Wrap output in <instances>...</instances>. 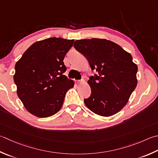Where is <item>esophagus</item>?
Masks as SVG:
<instances>
[{
  "instance_id": "obj_1",
  "label": "esophagus",
  "mask_w": 158,
  "mask_h": 158,
  "mask_svg": "<svg viewBox=\"0 0 158 158\" xmlns=\"http://www.w3.org/2000/svg\"><path fill=\"white\" fill-rule=\"evenodd\" d=\"M75 82H76V83H77V84H81V83H83L85 81H84V80L81 79V80H76Z\"/></svg>"
}]
</instances>
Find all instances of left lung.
<instances>
[{
  "instance_id": "1",
  "label": "left lung",
  "mask_w": 158,
  "mask_h": 158,
  "mask_svg": "<svg viewBox=\"0 0 158 158\" xmlns=\"http://www.w3.org/2000/svg\"><path fill=\"white\" fill-rule=\"evenodd\" d=\"M74 46L97 73L88 81L91 95L84 99L85 106L102 116L120 112L137 85L138 66L133 62L131 55L106 39L76 40Z\"/></svg>"
}]
</instances>
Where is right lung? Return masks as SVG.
<instances>
[{"label":"right lung","mask_w":158,"mask_h":158,"mask_svg":"<svg viewBox=\"0 0 158 158\" xmlns=\"http://www.w3.org/2000/svg\"><path fill=\"white\" fill-rule=\"evenodd\" d=\"M74 40L51 38L38 41L24 52L15 66L14 80L17 94L33 115L46 118L62 107L74 81L64 75L65 55Z\"/></svg>","instance_id":"right-lung-1"}]
</instances>
